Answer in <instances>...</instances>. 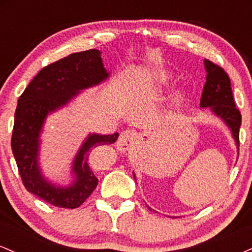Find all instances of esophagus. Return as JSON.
I'll use <instances>...</instances> for the list:
<instances>
[{"instance_id":"obj_1","label":"esophagus","mask_w":252,"mask_h":252,"mask_svg":"<svg viewBox=\"0 0 252 252\" xmlns=\"http://www.w3.org/2000/svg\"><path fill=\"white\" fill-rule=\"evenodd\" d=\"M137 140V134L132 130H124L121 132L120 138L117 141V148L121 152H126L131 148V146L134 144L135 141Z\"/></svg>"}]
</instances>
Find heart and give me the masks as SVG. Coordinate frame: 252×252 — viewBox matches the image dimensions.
<instances>
[{
    "mask_svg": "<svg viewBox=\"0 0 252 252\" xmlns=\"http://www.w3.org/2000/svg\"><path fill=\"white\" fill-rule=\"evenodd\" d=\"M158 80L160 83H163V84H168L172 82L173 79V76L172 73H169V72H161L160 74H158ZM184 98H185V94L184 92L180 91H175L174 94H172V98H170V102H172V105L175 106V108H178V106H180L182 103H184Z\"/></svg>",
    "mask_w": 252,
    "mask_h": 252,
    "instance_id": "heart-1",
    "label": "heart"
}]
</instances>
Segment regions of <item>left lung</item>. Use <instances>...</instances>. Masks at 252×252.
Instances as JSON below:
<instances>
[{
    "instance_id": "1",
    "label": "left lung",
    "mask_w": 252,
    "mask_h": 252,
    "mask_svg": "<svg viewBox=\"0 0 252 252\" xmlns=\"http://www.w3.org/2000/svg\"><path fill=\"white\" fill-rule=\"evenodd\" d=\"M205 71H206V83L202 89V94L200 98V108L207 109L216 117H218L231 131L232 138L235 140L237 153L239 154V128L242 124V116L239 110L236 108L233 100L232 90H231L230 78L225 73V71L219 66L211 63L210 60H204ZM136 181V175L132 172ZM148 209L153 212L156 211ZM174 218V217H170Z\"/></svg>"
}]
</instances>
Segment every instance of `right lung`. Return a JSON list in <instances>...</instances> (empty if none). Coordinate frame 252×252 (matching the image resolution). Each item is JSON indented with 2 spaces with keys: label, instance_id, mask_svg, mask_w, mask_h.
<instances>
[{
  "label": "right lung",
  "instance_id": "1",
  "mask_svg": "<svg viewBox=\"0 0 252 252\" xmlns=\"http://www.w3.org/2000/svg\"><path fill=\"white\" fill-rule=\"evenodd\" d=\"M102 52L89 50L72 53L43 67L28 84L17 100L11 150L26 189L37 198L63 209L79 207L98 185L89 166V155L100 144L116 142L118 132H89L71 163L68 184L51 180L40 163L41 135L50 115L73 102L84 90L109 79Z\"/></svg>",
  "mask_w": 252,
  "mask_h": 252
}]
</instances>
